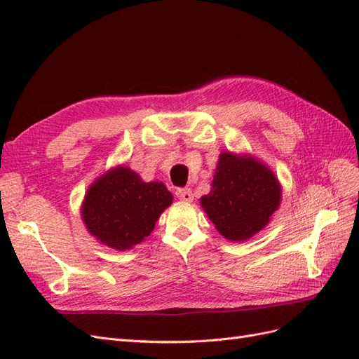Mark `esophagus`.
I'll use <instances>...</instances> for the list:
<instances>
[{"instance_id":"34e87169","label":"esophagus","mask_w":359,"mask_h":359,"mask_svg":"<svg viewBox=\"0 0 359 359\" xmlns=\"http://www.w3.org/2000/svg\"><path fill=\"white\" fill-rule=\"evenodd\" d=\"M175 194L177 198L182 202H193V193L190 189H178Z\"/></svg>"}]
</instances>
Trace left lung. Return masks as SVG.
<instances>
[{
	"mask_svg": "<svg viewBox=\"0 0 359 359\" xmlns=\"http://www.w3.org/2000/svg\"><path fill=\"white\" fill-rule=\"evenodd\" d=\"M281 184L262 160L223 151L201 206L226 240L245 241L269 223L281 203Z\"/></svg>",
	"mask_w": 359,
	"mask_h": 359,
	"instance_id": "left-lung-1",
	"label": "left lung"
}]
</instances>
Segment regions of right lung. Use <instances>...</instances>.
<instances>
[{"label": "right lung", "instance_id": "1", "mask_svg": "<svg viewBox=\"0 0 359 359\" xmlns=\"http://www.w3.org/2000/svg\"><path fill=\"white\" fill-rule=\"evenodd\" d=\"M172 201L161 181L145 182L137 172L118 165L97 177L85 191L81 219L100 244L126 252L154 231Z\"/></svg>", "mask_w": 359, "mask_h": 359}]
</instances>
